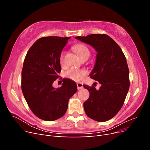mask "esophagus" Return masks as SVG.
I'll return each instance as SVG.
<instances>
[{
    "label": "esophagus",
    "mask_w": 150,
    "mask_h": 150,
    "mask_svg": "<svg viewBox=\"0 0 150 150\" xmlns=\"http://www.w3.org/2000/svg\"><path fill=\"white\" fill-rule=\"evenodd\" d=\"M77 86H78V89H81L83 88V84L82 83H77Z\"/></svg>",
    "instance_id": "esophagus-1"
}]
</instances>
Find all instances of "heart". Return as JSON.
I'll list each match as a JSON object with an SVG mask.
<instances>
[{"label":"heart","mask_w":150,"mask_h":150,"mask_svg":"<svg viewBox=\"0 0 150 150\" xmlns=\"http://www.w3.org/2000/svg\"><path fill=\"white\" fill-rule=\"evenodd\" d=\"M74 51L76 53L83 59L86 56H89L90 51L88 47L83 44H76L73 46ZM65 52L62 51L59 56V62L61 65L64 64ZM87 74V72L83 69H80L76 67H71L66 72V76L68 78L75 81H79L82 80L84 77Z\"/></svg>","instance_id":"obj_1"}]
</instances>
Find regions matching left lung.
Here are the masks:
<instances>
[{
    "label": "left lung",
    "mask_w": 150,
    "mask_h": 150,
    "mask_svg": "<svg viewBox=\"0 0 150 150\" xmlns=\"http://www.w3.org/2000/svg\"><path fill=\"white\" fill-rule=\"evenodd\" d=\"M76 39L91 45L98 52L89 76L101 86L96 90L93 86L83 85L89 92V97L83 104L86 114L99 122L110 120L121 110L129 88L125 56L117 44L106 34L77 36Z\"/></svg>",
    "instance_id": "8db88e82"
}]
</instances>
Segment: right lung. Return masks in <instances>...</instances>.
<instances>
[{
	"instance_id": "1",
	"label": "right lung",
	"mask_w": 150,
	"mask_h": 150,
	"mask_svg": "<svg viewBox=\"0 0 150 150\" xmlns=\"http://www.w3.org/2000/svg\"><path fill=\"white\" fill-rule=\"evenodd\" d=\"M70 37L39 39L27 53L22 70L21 88L25 101L39 118L52 121L66 113L69 99L76 93L75 82L66 79L61 87L52 84L61 71L59 56Z\"/></svg>"
}]
</instances>
